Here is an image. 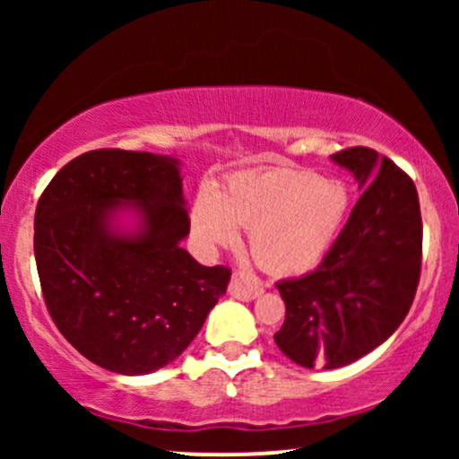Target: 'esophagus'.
I'll return each instance as SVG.
<instances>
[{
    "label": "esophagus",
    "mask_w": 459,
    "mask_h": 459,
    "mask_svg": "<svg viewBox=\"0 0 459 459\" xmlns=\"http://www.w3.org/2000/svg\"><path fill=\"white\" fill-rule=\"evenodd\" d=\"M230 296L237 299H255L263 293V284L256 276L246 272H235L233 278H230V287H229Z\"/></svg>",
    "instance_id": "obj_1"
}]
</instances>
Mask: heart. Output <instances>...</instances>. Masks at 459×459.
<instances>
[{"label": "heart", "mask_w": 459, "mask_h": 459, "mask_svg": "<svg viewBox=\"0 0 459 459\" xmlns=\"http://www.w3.org/2000/svg\"><path fill=\"white\" fill-rule=\"evenodd\" d=\"M347 209L350 192L343 181L270 168L239 172L220 192L200 189L192 207V230L204 250H213L233 244L237 229H247V246L263 270L291 276L324 259Z\"/></svg>", "instance_id": "heart-1"}]
</instances>
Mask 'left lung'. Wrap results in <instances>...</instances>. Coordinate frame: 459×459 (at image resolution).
<instances>
[{"mask_svg":"<svg viewBox=\"0 0 459 459\" xmlns=\"http://www.w3.org/2000/svg\"><path fill=\"white\" fill-rule=\"evenodd\" d=\"M362 189L317 270L276 284L284 324L273 341L299 367L339 368L382 345L419 287L423 222L402 168L367 146L330 155Z\"/></svg>","mask_w":459,"mask_h":459,"instance_id":"left-lung-1","label":"left lung"}]
</instances>
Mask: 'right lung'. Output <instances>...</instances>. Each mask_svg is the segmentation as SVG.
Masks as SVG:
<instances>
[{
	"mask_svg": "<svg viewBox=\"0 0 459 459\" xmlns=\"http://www.w3.org/2000/svg\"><path fill=\"white\" fill-rule=\"evenodd\" d=\"M187 235L177 157L101 149L68 161L34 218L40 287L62 336L120 376L177 360L230 281L229 267L200 265L181 247Z\"/></svg>",
	"mask_w": 459,
	"mask_h": 459,
	"instance_id": "obj_1",
	"label": "right lung"
}]
</instances>
